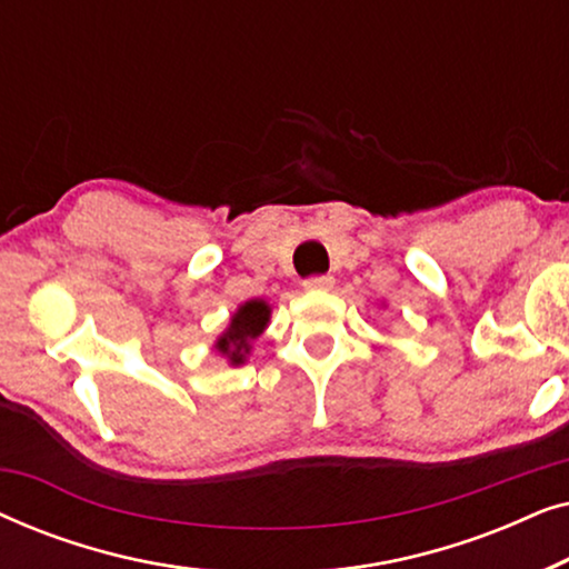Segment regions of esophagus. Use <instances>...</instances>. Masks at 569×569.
Segmentation results:
<instances>
[{"label": "esophagus", "mask_w": 569, "mask_h": 569, "mask_svg": "<svg viewBox=\"0 0 569 569\" xmlns=\"http://www.w3.org/2000/svg\"><path fill=\"white\" fill-rule=\"evenodd\" d=\"M302 287L310 292H321V290H331L333 287V277L331 274H318V277H308Z\"/></svg>", "instance_id": "esophagus-1"}]
</instances>
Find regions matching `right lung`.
Returning a JSON list of instances; mask_svg holds the SVG:
<instances>
[{
  "instance_id": "obj_1",
  "label": "right lung",
  "mask_w": 569,
  "mask_h": 569,
  "mask_svg": "<svg viewBox=\"0 0 569 569\" xmlns=\"http://www.w3.org/2000/svg\"><path fill=\"white\" fill-rule=\"evenodd\" d=\"M271 308L267 300H248L230 318V326L220 339L214 341V349L230 360V365H243L246 355L251 352V339L259 337L267 329Z\"/></svg>"
}]
</instances>
